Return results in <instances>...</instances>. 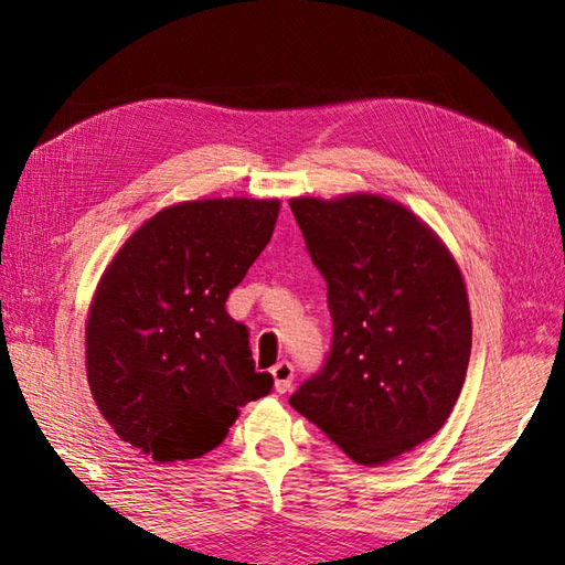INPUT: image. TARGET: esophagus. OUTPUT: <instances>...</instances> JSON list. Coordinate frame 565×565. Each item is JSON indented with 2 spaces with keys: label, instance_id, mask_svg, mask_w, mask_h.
I'll return each mask as SVG.
<instances>
[{
  "label": "esophagus",
  "instance_id": "esophagus-1",
  "mask_svg": "<svg viewBox=\"0 0 565 565\" xmlns=\"http://www.w3.org/2000/svg\"><path fill=\"white\" fill-rule=\"evenodd\" d=\"M271 376H274V388L279 393L291 391L294 386V366L289 362H279L271 369Z\"/></svg>",
  "mask_w": 565,
  "mask_h": 565
}]
</instances>
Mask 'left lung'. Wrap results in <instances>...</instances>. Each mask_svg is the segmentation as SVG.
<instances>
[{"label": "left lung", "mask_w": 565, "mask_h": 565, "mask_svg": "<svg viewBox=\"0 0 565 565\" xmlns=\"http://www.w3.org/2000/svg\"><path fill=\"white\" fill-rule=\"evenodd\" d=\"M328 284L332 347L291 405L362 466L413 451L451 415L471 356L459 264L429 225L376 194L291 201Z\"/></svg>", "instance_id": "left-lung-1"}]
</instances>
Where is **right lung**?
Segmentation results:
<instances>
[{
	"label": "right lung",
	"instance_id": "add662e5",
	"mask_svg": "<svg viewBox=\"0 0 565 565\" xmlns=\"http://www.w3.org/2000/svg\"><path fill=\"white\" fill-rule=\"evenodd\" d=\"M276 199L162 209L106 267L87 318V381L106 423L158 463L199 459L267 395L249 334L225 310L271 239Z\"/></svg>",
	"mask_w": 565,
	"mask_h": 565
}]
</instances>
